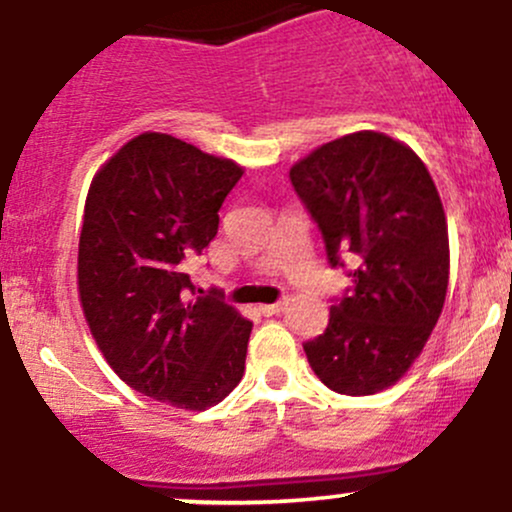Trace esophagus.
I'll return each instance as SVG.
<instances>
[{
  "label": "esophagus",
  "instance_id": "esophagus-1",
  "mask_svg": "<svg viewBox=\"0 0 512 512\" xmlns=\"http://www.w3.org/2000/svg\"><path fill=\"white\" fill-rule=\"evenodd\" d=\"M285 307H288V300L273 302V305H261V307H258V310H261L266 317H271V315H278V312H283Z\"/></svg>",
  "mask_w": 512,
  "mask_h": 512
}]
</instances>
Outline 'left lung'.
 Here are the masks:
<instances>
[{"instance_id": "left-lung-1", "label": "left lung", "mask_w": 512, "mask_h": 512, "mask_svg": "<svg viewBox=\"0 0 512 512\" xmlns=\"http://www.w3.org/2000/svg\"><path fill=\"white\" fill-rule=\"evenodd\" d=\"M290 183L320 227L329 263L356 266L351 293L305 344L312 371L344 395L395 386L447 298V217L430 170L403 141L354 131L300 158Z\"/></svg>"}]
</instances>
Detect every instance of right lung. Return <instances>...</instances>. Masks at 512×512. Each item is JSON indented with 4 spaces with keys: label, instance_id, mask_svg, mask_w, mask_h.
Listing matches in <instances>:
<instances>
[{
    "label": "right lung",
    "instance_id": "add662e5",
    "mask_svg": "<svg viewBox=\"0 0 512 512\" xmlns=\"http://www.w3.org/2000/svg\"><path fill=\"white\" fill-rule=\"evenodd\" d=\"M241 175L229 158L146 131L87 192L78 246L87 327L126 386L180 410L222 403L244 376L254 324L214 295L185 300L190 261L217 236Z\"/></svg>",
    "mask_w": 512,
    "mask_h": 512
}]
</instances>
